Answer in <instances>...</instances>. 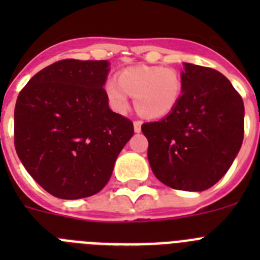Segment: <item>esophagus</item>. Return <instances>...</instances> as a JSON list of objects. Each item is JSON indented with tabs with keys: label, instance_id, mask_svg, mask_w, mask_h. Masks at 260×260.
Returning <instances> with one entry per match:
<instances>
[{
	"label": "esophagus",
	"instance_id": "1",
	"mask_svg": "<svg viewBox=\"0 0 260 260\" xmlns=\"http://www.w3.org/2000/svg\"><path fill=\"white\" fill-rule=\"evenodd\" d=\"M141 130H142V121L137 119V121H134V132L141 133Z\"/></svg>",
	"mask_w": 260,
	"mask_h": 260
}]
</instances>
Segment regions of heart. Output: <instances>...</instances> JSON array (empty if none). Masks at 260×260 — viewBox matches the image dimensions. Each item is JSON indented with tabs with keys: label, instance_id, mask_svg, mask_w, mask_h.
<instances>
[{
	"label": "heart",
	"instance_id": "b5f03b06",
	"mask_svg": "<svg viewBox=\"0 0 260 260\" xmlns=\"http://www.w3.org/2000/svg\"><path fill=\"white\" fill-rule=\"evenodd\" d=\"M183 78L173 68L139 65L119 71L117 83L105 84L110 107L118 113L128 108V96L134 98L135 109L146 118H162L176 110L183 95Z\"/></svg>",
	"mask_w": 260,
	"mask_h": 260
}]
</instances>
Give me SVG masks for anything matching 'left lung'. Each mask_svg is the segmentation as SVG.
Masks as SVG:
<instances>
[{
    "label": "left lung",
    "mask_w": 260,
    "mask_h": 260,
    "mask_svg": "<svg viewBox=\"0 0 260 260\" xmlns=\"http://www.w3.org/2000/svg\"><path fill=\"white\" fill-rule=\"evenodd\" d=\"M183 95L174 112L142 125L148 161L172 189L203 191L224 176L243 141L242 98L215 69L183 63Z\"/></svg>",
    "instance_id": "left-lung-1"
}]
</instances>
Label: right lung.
Wrapping results in <instances>:
<instances>
[{
  "mask_svg": "<svg viewBox=\"0 0 260 260\" xmlns=\"http://www.w3.org/2000/svg\"><path fill=\"white\" fill-rule=\"evenodd\" d=\"M109 62L61 59L19 92L14 144L31 177L53 197L80 199L104 187L134 134L133 122L109 109Z\"/></svg>",
  "mask_w": 260,
  "mask_h": 260,
  "instance_id": "1",
  "label": "right lung"
}]
</instances>
